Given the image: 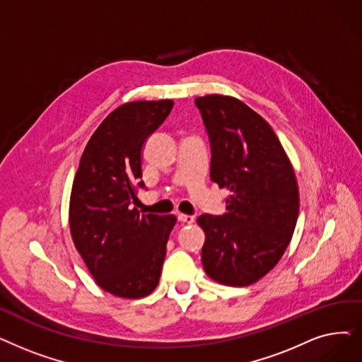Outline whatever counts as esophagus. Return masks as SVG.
I'll return each mask as SVG.
<instances>
[{
  "label": "esophagus",
  "instance_id": "esophagus-1",
  "mask_svg": "<svg viewBox=\"0 0 362 362\" xmlns=\"http://www.w3.org/2000/svg\"><path fill=\"white\" fill-rule=\"evenodd\" d=\"M177 220L182 223H194L195 217L194 216H187V214H177Z\"/></svg>",
  "mask_w": 362,
  "mask_h": 362
}]
</instances>
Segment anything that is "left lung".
<instances>
[{
  "mask_svg": "<svg viewBox=\"0 0 362 362\" xmlns=\"http://www.w3.org/2000/svg\"><path fill=\"white\" fill-rule=\"evenodd\" d=\"M195 106L211 148L210 179L226 187V211L201 214V260L220 284L244 287L268 274L290 244L298 216L294 170L271 125L241 100L210 94Z\"/></svg>",
  "mask_w": 362,
  "mask_h": 362,
  "instance_id": "obj_1",
  "label": "left lung"
}]
</instances>
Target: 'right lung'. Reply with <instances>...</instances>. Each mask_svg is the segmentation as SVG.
<instances>
[{"label":"right lung","instance_id":"obj_1","mask_svg":"<svg viewBox=\"0 0 362 362\" xmlns=\"http://www.w3.org/2000/svg\"><path fill=\"white\" fill-rule=\"evenodd\" d=\"M173 100L132 102L109 114L83 152L74 179L72 240L98 284L125 298L158 286L175 216L140 214L145 140L171 112Z\"/></svg>","mask_w":362,"mask_h":362}]
</instances>
